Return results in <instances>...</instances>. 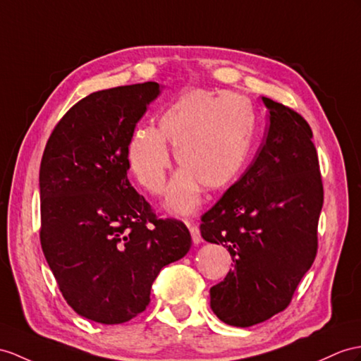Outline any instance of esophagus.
Here are the masks:
<instances>
[{
  "mask_svg": "<svg viewBox=\"0 0 361 361\" xmlns=\"http://www.w3.org/2000/svg\"><path fill=\"white\" fill-rule=\"evenodd\" d=\"M190 233H191L192 243H195V245H199V243L202 242V235H200L199 228H197L196 225H191V226H190Z\"/></svg>",
  "mask_w": 361,
  "mask_h": 361,
  "instance_id": "esophagus-1",
  "label": "esophagus"
}]
</instances>
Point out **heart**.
<instances>
[{
    "mask_svg": "<svg viewBox=\"0 0 361 361\" xmlns=\"http://www.w3.org/2000/svg\"><path fill=\"white\" fill-rule=\"evenodd\" d=\"M256 116L239 93L188 89L157 114V128L137 126L130 133L126 157L137 182L153 195L165 188L174 147L182 169L173 178L166 208L191 214L202 202L204 185L221 190L237 178L251 152Z\"/></svg>",
    "mask_w": 361,
    "mask_h": 361,
    "instance_id": "heart-1",
    "label": "heart"
}]
</instances>
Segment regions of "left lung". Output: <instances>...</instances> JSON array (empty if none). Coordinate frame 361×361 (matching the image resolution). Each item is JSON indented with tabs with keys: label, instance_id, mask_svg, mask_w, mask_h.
<instances>
[{
	"label": "left lung",
	"instance_id": "obj_1",
	"mask_svg": "<svg viewBox=\"0 0 361 361\" xmlns=\"http://www.w3.org/2000/svg\"><path fill=\"white\" fill-rule=\"evenodd\" d=\"M267 136L256 159L202 216L200 234L230 251L234 268L209 289L224 323L248 328L289 305L317 254L323 185L312 131L269 98Z\"/></svg>",
	"mask_w": 361,
	"mask_h": 361
}]
</instances>
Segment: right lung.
I'll use <instances>...</instances> for the list:
<instances>
[{
    "label": "right lung",
    "mask_w": 361,
    "mask_h": 361,
    "mask_svg": "<svg viewBox=\"0 0 361 361\" xmlns=\"http://www.w3.org/2000/svg\"><path fill=\"white\" fill-rule=\"evenodd\" d=\"M159 93L144 82L85 96L42 154V252L73 311L102 324L145 311L161 269L191 248L188 228L157 219L127 178V140Z\"/></svg>",
    "instance_id": "obj_1"
}]
</instances>
